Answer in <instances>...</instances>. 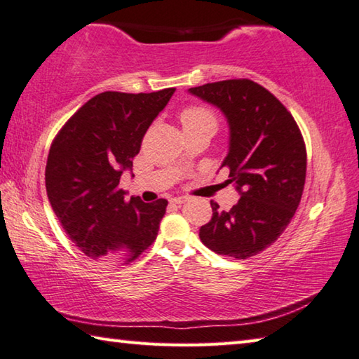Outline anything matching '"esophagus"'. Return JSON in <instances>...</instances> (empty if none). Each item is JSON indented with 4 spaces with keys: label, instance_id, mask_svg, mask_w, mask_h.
<instances>
[{
    "label": "esophagus",
    "instance_id": "esophagus-1",
    "mask_svg": "<svg viewBox=\"0 0 359 359\" xmlns=\"http://www.w3.org/2000/svg\"><path fill=\"white\" fill-rule=\"evenodd\" d=\"M188 201L187 196H175V198H171V203L172 204H184Z\"/></svg>",
    "mask_w": 359,
    "mask_h": 359
}]
</instances>
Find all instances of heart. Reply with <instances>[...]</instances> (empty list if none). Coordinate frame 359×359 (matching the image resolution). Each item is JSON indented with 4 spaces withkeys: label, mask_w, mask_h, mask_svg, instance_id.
Returning <instances> with one entry per match:
<instances>
[{
    "label": "heart",
    "mask_w": 359,
    "mask_h": 359,
    "mask_svg": "<svg viewBox=\"0 0 359 359\" xmlns=\"http://www.w3.org/2000/svg\"><path fill=\"white\" fill-rule=\"evenodd\" d=\"M180 120L182 125L185 126H194V125H212L215 128V115L208 107H201V106H193V107H187L184 112L180 114Z\"/></svg>",
    "instance_id": "obj_1"
}]
</instances>
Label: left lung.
Listing matches in <instances>:
<instances>
[{
	"label": "left lung",
	"instance_id": "left-lung-1",
	"mask_svg": "<svg viewBox=\"0 0 359 359\" xmlns=\"http://www.w3.org/2000/svg\"><path fill=\"white\" fill-rule=\"evenodd\" d=\"M188 93L218 107L229 126V169L241 199L231 210L210 201L212 218L199 229L203 244L236 259L274 244L293 218L306 184L307 154L301 131L274 95L248 79H233Z\"/></svg>",
	"mask_w": 359,
	"mask_h": 359
}]
</instances>
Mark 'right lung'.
<instances>
[{
  "label": "right lung",
  "instance_id": "1",
  "mask_svg": "<svg viewBox=\"0 0 359 359\" xmlns=\"http://www.w3.org/2000/svg\"><path fill=\"white\" fill-rule=\"evenodd\" d=\"M174 92L100 93L53 139L46 166L48 201L69 239L92 259L130 263L156 239L168 201H126L120 179Z\"/></svg>",
  "mask_w": 359,
  "mask_h": 359
}]
</instances>
